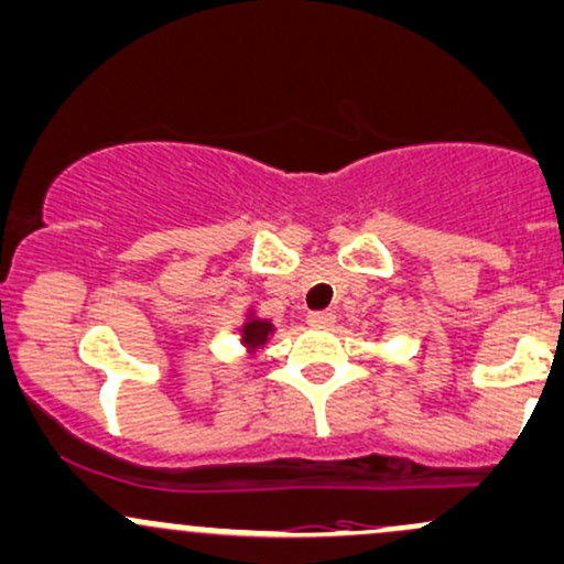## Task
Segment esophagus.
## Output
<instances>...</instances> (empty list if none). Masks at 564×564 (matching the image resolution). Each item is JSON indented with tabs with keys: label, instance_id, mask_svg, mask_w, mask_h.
Returning <instances> with one entry per match:
<instances>
[{
	"label": "esophagus",
	"instance_id": "1",
	"mask_svg": "<svg viewBox=\"0 0 564 564\" xmlns=\"http://www.w3.org/2000/svg\"><path fill=\"white\" fill-rule=\"evenodd\" d=\"M306 323L312 325V328H330V325L336 323V314L333 312H308Z\"/></svg>",
	"mask_w": 564,
	"mask_h": 564
}]
</instances>
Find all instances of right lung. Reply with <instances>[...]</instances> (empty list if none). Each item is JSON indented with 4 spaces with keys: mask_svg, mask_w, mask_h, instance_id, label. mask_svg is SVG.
I'll list each match as a JSON object with an SVG mask.
<instances>
[{
    "mask_svg": "<svg viewBox=\"0 0 564 564\" xmlns=\"http://www.w3.org/2000/svg\"><path fill=\"white\" fill-rule=\"evenodd\" d=\"M274 333H276V325L271 323V319L260 317L256 308H247L245 323H241V328H239L241 347H245L247 355H256L258 349H263Z\"/></svg>",
    "mask_w": 564,
    "mask_h": 564,
    "instance_id": "1",
    "label": "right lung"
}]
</instances>
